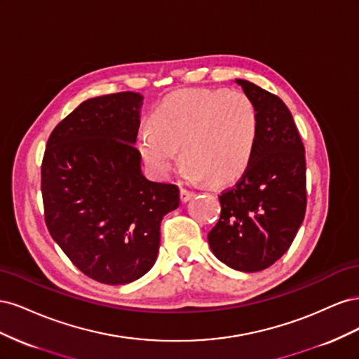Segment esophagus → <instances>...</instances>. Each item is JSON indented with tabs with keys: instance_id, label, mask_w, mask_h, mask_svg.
<instances>
[{
	"instance_id": "34e87169",
	"label": "esophagus",
	"mask_w": 359,
	"mask_h": 359,
	"mask_svg": "<svg viewBox=\"0 0 359 359\" xmlns=\"http://www.w3.org/2000/svg\"><path fill=\"white\" fill-rule=\"evenodd\" d=\"M193 196H194V193H193V191H190V190H187V189H181L180 198H181V202H182V203L189 202V201H190Z\"/></svg>"
}]
</instances>
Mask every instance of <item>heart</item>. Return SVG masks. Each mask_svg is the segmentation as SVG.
Returning <instances> with one entry per match:
<instances>
[{"instance_id": "b5f03b06", "label": "heart", "mask_w": 359, "mask_h": 359, "mask_svg": "<svg viewBox=\"0 0 359 359\" xmlns=\"http://www.w3.org/2000/svg\"><path fill=\"white\" fill-rule=\"evenodd\" d=\"M259 135L257 107L241 91L187 90L168 95L137 130L148 168L168 177L180 158L190 181L223 186L241 177Z\"/></svg>"}]
</instances>
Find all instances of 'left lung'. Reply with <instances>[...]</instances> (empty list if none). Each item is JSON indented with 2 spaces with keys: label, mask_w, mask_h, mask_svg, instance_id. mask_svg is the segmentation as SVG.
I'll return each instance as SVG.
<instances>
[{
  "label": "left lung",
  "mask_w": 359,
  "mask_h": 359,
  "mask_svg": "<svg viewBox=\"0 0 359 359\" xmlns=\"http://www.w3.org/2000/svg\"><path fill=\"white\" fill-rule=\"evenodd\" d=\"M259 114L248 168L219 199L220 219L208 233L215 257L256 273L283 256L306 215V151L287 106L260 86L236 79Z\"/></svg>",
  "instance_id": "obj_1"
}]
</instances>
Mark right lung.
Masks as SVG:
<instances>
[{"label": "right lung", "mask_w": 359, "mask_h": 359, "mask_svg": "<svg viewBox=\"0 0 359 359\" xmlns=\"http://www.w3.org/2000/svg\"><path fill=\"white\" fill-rule=\"evenodd\" d=\"M144 97L116 93L85 100L53 128L41 161L48 231L85 276L132 283L153 268L160 223L180 189L142 173L136 149Z\"/></svg>", "instance_id": "add662e5"}]
</instances>
